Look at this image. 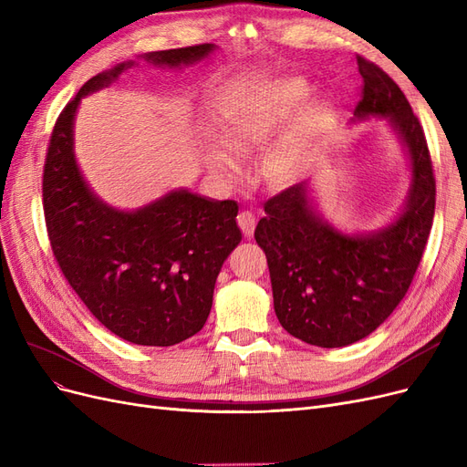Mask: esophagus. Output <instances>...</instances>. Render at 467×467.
<instances>
[{
    "label": "esophagus",
    "mask_w": 467,
    "mask_h": 467,
    "mask_svg": "<svg viewBox=\"0 0 467 467\" xmlns=\"http://www.w3.org/2000/svg\"><path fill=\"white\" fill-rule=\"evenodd\" d=\"M237 225H239V230L244 232V235L251 237L253 232H255L257 218H255V214H253V212L242 210V212H239V214H237Z\"/></svg>",
    "instance_id": "esophagus-1"
}]
</instances>
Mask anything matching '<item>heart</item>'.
Listing matches in <instances>:
<instances>
[{
	"mask_svg": "<svg viewBox=\"0 0 467 467\" xmlns=\"http://www.w3.org/2000/svg\"><path fill=\"white\" fill-rule=\"evenodd\" d=\"M307 99L309 88L302 79L265 83L234 95L222 110L223 144L244 158L266 148L298 117ZM321 126V112L309 110L296 130L271 153L266 161L268 177L276 182L298 179L312 158V148ZM229 150L220 144H212L208 146V160L222 175L234 179L242 175V161Z\"/></svg>",
	"mask_w": 467,
	"mask_h": 467,
	"instance_id": "1",
	"label": "heart"
}]
</instances>
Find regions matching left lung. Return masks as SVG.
<instances>
[{
    "instance_id": "left-lung-1",
    "label": "left lung",
    "mask_w": 467,
    "mask_h": 467,
    "mask_svg": "<svg viewBox=\"0 0 467 467\" xmlns=\"http://www.w3.org/2000/svg\"><path fill=\"white\" fill-rule=\"evenodd\" d=\"M362 76L355 117H388L413 171L403 214L372 235H345L321 222L307 187L265 202L255 239L271 273L275 312L292 337L323 348L360 341L384 323L411 286L431 235L436 181L425 132L384 69L357 54Z\"/></svg>"
}]
</instances>
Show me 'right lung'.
Returning <instances> with one entry per match:
<instances>
[{
	"label": "right lung",
	"mask_w": 467,
	"mask_h": 467,
	"mask_svg": "<svg viewBox=\"0 0 467 467\" xmlns=\"http://www.w3.org/2000/svg\"><path fill=\"white\" fill-rule=\"evenodd\" d=\"M214 45L150 52L160 66L199 62ZM132 62L97 74L56 119L42 173L50 247L62 275L89 312L117 337L171 347L208 319L223 261L242 242L234 201L175 191L136 212L103 204L74 158V117L83 95L107 88Z\"/></svg>",
	"instance_id": "right-lung-1"
}]
</instances>
